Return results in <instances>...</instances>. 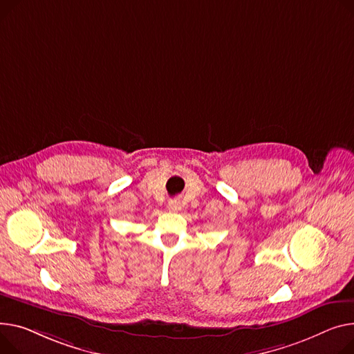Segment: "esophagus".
Returning <instances> with one entry per match:
<instances>
[{"label": "esophagus", "instance_id": "obj_1", "mask_svg": "<svg viewBox=\"0 0 354 354\" xmlns=\"http://www.w3.org/2000/svg\"><path fill=\"white\" fill-rule=\"evenodd\" d=\"M168 209H169L171 212H178V210H180V209H182V205H180V202H179V201H169V203H168Z\"/></svg>", "mask_w": 354, "mask_h": 354}]
</instances>
